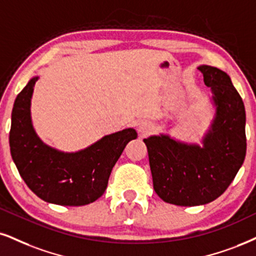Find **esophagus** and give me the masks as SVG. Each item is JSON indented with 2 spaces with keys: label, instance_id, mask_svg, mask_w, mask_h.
<instances>
[{
  "label": "esophagus",
  "instance_id": "1",
  "mask_svg": "<svg viewBox=\"0 0 256 256\" xmlns=\"http://www.w3.org/2000/svg\"><path fill=\"white\" fill-rule=\"evenodd\" d=\"M138 132L141 136H146V135L153 133L154 132V124L150 121H142L138 124Z\"/></svg>",
  "mask_w": 256,
  "mask_h": 256
}]
</instances>
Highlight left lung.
<instances>
[{
    "instance_id": "8db88e82",
    "label": "left lung",
    "mask_w": 256,
    "mask_h": 256,
    "mask_svg": "<svg viewBox=\"0 0 256 256\" xmlns=\"http://www.w3.org/2000/svg\"><path fill=\"white\" fill-rule=\"evenodd\" d=\"M211 89L215 108L202 144H188L167 134L144 138L154 191L164 202L196 206L215 200L234 180L246 158L244 104L224 71L198 66Z\"/></svg>"
}]
</instances>
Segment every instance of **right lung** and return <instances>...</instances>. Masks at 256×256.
I'll use <instances>...</instances> for the list:
<instances>
[{"instance_id":"1","label":"right lung","mask_w":256,"mask_h":256,"mask_svg":"<svg viewBox=\"0 0 256 256\" xmlns=\"http://www.w3.org/2000/svg\"><path fill=\"white\" fill-rule=\"evenodd\" d=\"M39 77L30 78L18 94L12 112L10 154L28 188L47 203L80 206L106 191L114 165L126 144L138 138L134 128L106 135L77 152H62L38 136L32 123L30 100Z\"/></svg>"}]
</instances>
